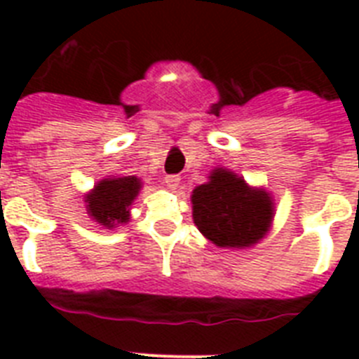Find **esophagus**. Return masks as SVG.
Wrapping results in <instances>:
<instances>
[{
  "mask_svg": "<svg viewBox=\"0 0 359 359\" xmlns=\"http://www.w3.org/2000/svg\"><path fill=\"white\" fill-rule=\"evenodd\" d=\"M163 182L169 189H177V185H180V182H182V177L177 176V174H170V176H165Z\"/></svg>",
  "mask_w": 359,
  "mask_h": 359,
  "instance_id": "esophagus-1",
  "label": "esophagus"
}]
</instances>
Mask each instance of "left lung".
<instances>
[{
  "mask_svg": "<svg viewBox=\"0 0 359 359\" xmlns=\"http://www.w3.org/2000/svg\"><path fill=\"white\" fill-rule=\"evenodd\" d=\"M190 201L194 224L219 248H252L273 224V196L250 187L226 167L210 170L208 182L192 190Z\"/></svg>",
  "mask_w": 359,
  "mask_h": 359,
  "instance_id": "8db88e82",
  "label": "left lung"
}]
</instances>
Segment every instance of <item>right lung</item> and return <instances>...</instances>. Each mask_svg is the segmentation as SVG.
I'll return each instance as SVG.
<instances>
[{
    "instance_id": "right-lung-1",
    "label": "right lung",
    "mask_w": 359,
    "mask_h": 359,
    "mask_svg": "<svg viewBox=\"0 0 359 359\" xmlns=\"http://www.w3.org/2000/svg\"><path fill=\"white\" fill-rule=\"evenodd\" d=\"M142 185V180L136 176H106L84 194L86 212L91 221L107 230L128 224Z\"/></svg>"
}]
</instances>
